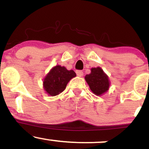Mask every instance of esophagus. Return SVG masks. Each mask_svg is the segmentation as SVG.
<instances>
[{
  "mask_svg": "<svg viewBox=\"0 0 149 149\" xmlns=\"http://www.w3.org/2000/svg\"><path fill=\"white\" fill-rule=\"evenodd\" d=\"M76 72V74L78 76L81 77L83 76V71H81V70H77Z\"/></svg>",
  "mask_w": 149,
  "mask_h": 149,
  "instance_id": "obj_1",
  "label": "esophagus"
}]
</instances>
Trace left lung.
<instances>
[{
  "label": "left lung",
  "instance_id": "8db88e82",
  "mask_svg": "<svg viewBox=\"0 0 149 149\" xmlns=\"http://www.w3.org/2000/svg\"><path fill=\"white\" fill-rule=\"evenodd\" d=\"M90 74L86 75L85 80L91 90L96 95H101L108 90L110 82L108 77L100 67L92 68Z\"/></svg>",
  "mask_w": 149,
  "mask_h": 149
}]
</instances>
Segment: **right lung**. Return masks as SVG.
<instances>
[{"instance_id": "1", "label": "right lung", "mask_w": 149, "mask_h": 149, "mask_svg": "<svg viewBox=\"0 0 149 149\" xmlns=\"http://www.w3.org/2000/svg\"><path fill=\"white\" fill-rule=\"evenodd\" d=\"M76 76L73 70L57 65L51 70L44 81V88L51 96H56L62 92L71 78Z\"/></svg>"}]
</instances>
